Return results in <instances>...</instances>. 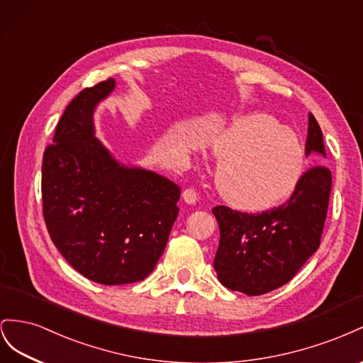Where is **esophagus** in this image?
<instances>
[{
  "mask_svg": "<svg viewBox=\"0 0 363 363\" xmlns=\"http://www.w3.org/2000/svg\"><path fill=\"white\" fill-rule=\"evenodd\" d=\"M198 198L199 196H198V193H196L194 189H187L182 191V199L187 203H196L198 202Z\"/></svg>",
  "mask_w": 363,
  "mask_h": 363,
  "instance_id": "34e87169",
  "label": "esophagus"
}]
</instances>
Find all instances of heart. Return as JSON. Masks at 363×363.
Returning <instances> with one entry per match:
<instances>
[{
    "label": "heart",
    "mask_w": 363,
    "mask_h": 363,
    "mask_svg": "<svg viewBox=\"0 0 363 363\" xmlns=\"http://www.w3.org/2000/svg\"><path fill=\"white\" fill-rule=\"evenodd\" d=\"M216 185L235 208L264 211L296 191L306 173L301 140L269 113L234 120L211 140Z\"/></svg>",
    "instance_id": "b5f03b06"
}]
</instances>
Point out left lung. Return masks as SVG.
Here are the masks:
<instances>
[{
    "instance_id": "obj_1",
    "label": "left lung",
    "mask_w": 363,
    "mask_h": 363,
    "mask_svg": "<svg viewBox=\"0 0 363 363\" xmlns=\"http://www.w3.org/2000/svg\"><path fill=\"white\" fill-rule=\"evenodd\" d=\"M312 152L325 157L323 132L313 113H308L306 155ZM330 191L331 172L316 164L304 173L291 199L272 210L250 214L214 206L220 230L214 257L219 281L250 296L291 281L319 247Z\"/></svg>"
}]
</instances>
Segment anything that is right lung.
<instances>
[{
	"label": "right lung",
	"instance_id": "obj_1",
	"mask_svg": "<svg viewBox=\"0 0 363 363\" xmlns=\"http://www.w3.org/2000/svg\"><path fill=\"white\" fill-rule=\"evenodd\" d=\"M116 88H85L60 117L43 161V211L65 260L91 281H141L157 266L178 217L181 189L113 160L94 137V109Z\"/></svg>",
	"mask_w": 363,
	"mask_h": 363
}]
</instances>
